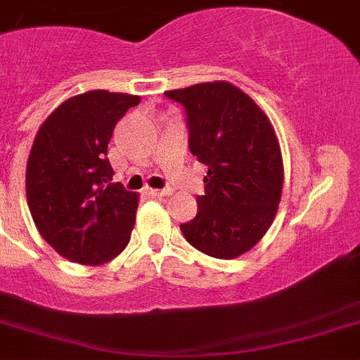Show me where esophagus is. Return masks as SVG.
<instances>
[{"label": "esophagus", "instance_id": "esophagus-1", "mask_svg": "<svg viewBox=\"0 0 360 360\" xmlns=\"http://www.w3.org/2000/svg\"><path fill=\"white\" fill-rule=\"evenodd\" d=\"M173 193L171 189H148L150 196H169Z\"/></svg>", "mask_w": 360, "mask_h": 360}]
</instances>
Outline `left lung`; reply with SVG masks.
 <instances>
[{
  "mask_svg": "<svg viewBox=\"0 0 360 360\" xmlns=\"http://www.w3.org/2000/svg\"><path fill=\"white\" fill-rule=\"evenodd\" d=\"M186 108L193 155L208 166L198 214L180 226L212 258L251 251L272 226L285 182L279 139L263 109L226 81L164 91Z\"/></svg>",
  "mask_w": 360,
  "mask_h": 360,
  "instance_id": "obj_1",
  "label": "left lung"
}]
</instances>
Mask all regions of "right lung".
Masks as SVG:
<instances>
[{
	"mask_svg": "<svg viewBox=\"0 0 360 360\" xmlns=\"http://www.w3.org/2000/svg\"><path fill=\"white\" fill-rule=\"evenodd\" d=\"M141 97L84 91L40 125L26 164V198L40 237L68 262L102 265L127 248L139 194L111 184L108 143Z\"/></svg>",
	"mask_w": 360,
	"mask_h": 360,
	"instance_id": "right-lung-1",
	"label": "right lung"
}]
</instances>
